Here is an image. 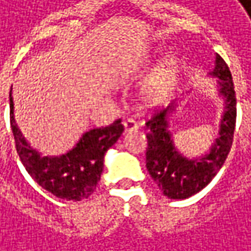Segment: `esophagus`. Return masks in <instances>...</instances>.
I'll use <instances>...</instances> for the list:
<instances>
[{
    "instance_id": "34e87169",
    "label": "esophagus",
    "mask_w": 251,
    "mask_h": 251,
    "mask_svg": "<svg viewBox=\"0 0 251 251\" xmlns=\"http://www.w3.org/2000/svg\"><path fill=\"white\" fill-rule=\"evenodd\" d=\"M124 127H125V133L133 132L137 129V124L133 119H126V121H124Z\"/></svg>"
}]
</instances>
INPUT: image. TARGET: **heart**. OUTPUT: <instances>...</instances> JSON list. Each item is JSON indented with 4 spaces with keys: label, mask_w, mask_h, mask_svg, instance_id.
Returning <instances> with one entry per match:
<instances>
[{
    "label": "heart",
    "mask_w": 251,
    "mask_h": 251,
    "mask_svg": "<svg viewBox=\"0 0 251 251\" xmlns=\"http://www.w3.org/2000/svg\"><path fill=\"white\" fill-rule=\"evenodd\" d=\"M178 70L180 64L174 56L164 57L143 85L145 98L151 102H161L163 100H166L177 81Z\"/></svg>",
    "instance_id": "b5f03b06"
}]
</instances>
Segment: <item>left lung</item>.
Returning a JSON list of instances; mask_svg holds the SVG:
<instances>
[{
	"label": "left lung",
	"instance_id": "left-lung-1",
	"mask_svg": "<svg viewBox=\"0 0 251 251\" xmlns=\"http://www.w3.org/2000/svg\"><path fill=\"white\" fill-rule=\"evenodd\" d=\"M208 77L216 78L215 88L218 97L224 100V112L219 121L218 136L205 153L190 157L176 146L170 121L177 114L184 98L174 101L146 122L149 129L147 171L170 200H185L205 188L222 169L232 147L236 125V94L230 70L219 54L215 56V67L208 73Z\"/></svg>",
	"mask_w": 251,
	"mask_h": 251
}]
</instances>
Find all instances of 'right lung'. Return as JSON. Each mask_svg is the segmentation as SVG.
Instances as JSON below:
<instances>
[{
    "label": "right lung",
    "instance_id": "add662e5",
    "mask_svg": "<svg viewBox=\"0 0 251 251\" xmlns=\"http://www.w3.org/2000/svg\"><path fill=\"white\" fill-rule=\"evenodd\" d=\"M9 102L11 127L17 143V151L30 177L43 190L61 200L81 201L88 198L101 178L106 150L114 146L124 132L121 121L118 119L106 127L84 132L78 142L64 154L43 156L27 142L18 126L14 116L12 88L9 93Z\"/></svg>",
    "mask_w": 251,
    "mask_h": 251
}]
</instances>
